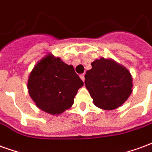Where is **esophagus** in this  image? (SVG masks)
I'll return each instance as SVG.
<instances>
[{
	"label": "esophagus",
	"mask_w": 152,
	"mask_h": 152,
	"mask_svg": "<svg viewBox=\"0 0 152 152\" xmlns=\"http://www.w3.org/2000/svg\"><path fill=\"white\" fill-rule=\"evenodd\" d=\"M80 77H81V79L83 81L85 80V77H84V74H83V75H80Z\"/></svg>",
	"instance_id": "34e87169"
}]
</instances>
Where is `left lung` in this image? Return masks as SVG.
Listing matches in <instances>:
<instances>
[{
    "label": "left lung",
    "instance_id": "1",
    "mask_svg": "<svg viewBox=\"0 0 152 152\" xmlns=\"http://www.w3.org/2000/svg\"><path fill=\"white\" fill-rule=\"evenodd\" d=\"M85 85L96 107L113 110L122 105L132 92V76L123 65L102 57L91 63Z\"/></svg>",
    "mask_w": 152,
    "mask_h": 152
}]
</instances>
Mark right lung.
<instances>
[{
  "instance_id": "obj_1",
  "label": "right lung",
  "mask_w": 152,
  "mask_h": 152,
  "mask_svg": "<svg viewBox=\"0 0 152 152\" xmlns=\"http://www.w3.org/2000/svg\"><path fill=\"white\" fill-rule=\"evenodd\" d=\"M83 84L72 65L48 54L33 68L27 88L39 109L59 115L73 105L77 90Z\"/></svg>"
}]
</instances>
